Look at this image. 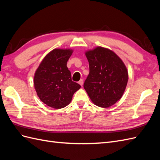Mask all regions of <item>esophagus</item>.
Segmentation results:
<instances>
[{
  "mask_svg": "<svg viewBox=\"0 0 160 160\" xmlns=\"http://www.w3.org/2000/svg\"><path fill=\"white\" fill-rule=\"evenodd\" d=\"M79 84L81 86L83 85V79H80V81H79Z\"/></svg>",
  "mask_w": 160,
  "mask_h": 160,
  "instance_id": "1",
  "label": "esophagus"
}]
</instances>
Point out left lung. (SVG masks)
Instances as JSON below:
<instances>
[{
    "label": "left lung",
    "mask_w": 160,
    "mask_h": 160,
    "mask_svg": "<svg viewBox=\"0 0 160 160\" xmlns=\"http://www.w3.org/2000/svg\"><path fill=\"white\" fill-rule=\"evenodd\" d=\"M85 55L89 74L83 85L91 100L101 108H109L119 101L128 81V72L122 60L114 52L98 47Z\"/></svg>",
    "instance_id": "1"
}]
</instances>
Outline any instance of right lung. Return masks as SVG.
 Returning <instances> with one entry per match:
<instances>
[{"label":"right lung","mask_w":160,"mask_h":160,"mask_svg":"<svg viewBox=\"0 0 160 160\" xmlns=\"http://www.w3.org/2000/svg\"><path fill=\"white\" fill-rule=\"evenodd\" d=\"M71 49H55L45 57L34 77V86L41 101L49 107L61 109L68 105L81 85L71 79L67 62Z\"/></svg>","instance_id":"1"}]
</instances>
